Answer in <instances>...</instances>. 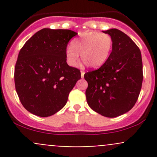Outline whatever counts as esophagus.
<instances>
[{
    "instance_id": "1",
    "label": "esophagus",
    "mask_w": 157,
    "mask_h": 157,
    "mask_svg": "<svg viewBox=\"0 0 157 157\" xmlns=\"http://www.w3.org/2000/svg\"><path fill=\"white\" fill-rule=\"evenodd\" d=\"M80 74H81V77H82V78H83V77H84V74H85V72H84V71H80Z\"/></svg>"
}]
</instances>
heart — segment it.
Instances as JSON below:
<instances>
[{"instance_id":"heart-1","label":"heart","mask_w":157,"mask_h":157,"mask_svg":"<svg viewBox=\"0 0 157 157\" xmlns=\"http://www.w3.org/2000/svg\"><path fill=\"white\" fill-rule=\"evenodd\" d=\"M71 45L66 49V59L70 66L77 65L80 54L82 61L88 67L97 68L109 59L113 48V39L107 33L85 32L74 39Z\"/></svg>"}]
</instances>
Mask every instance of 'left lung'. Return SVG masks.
Masks as SVG:
<instances>
[{
    "instance_id": "1",
    "label": "left lung",
    "mask_w": 157,
    "mask_h": 157,
    "mask_svg": "<svg viewBox=\"0 0 157 157\" xmlns=\"http://www.w3.org/2000/svg\"><path fill=\"white\" fill-rule=\"evenodd\" d=\"M113 39L106 62L84 74L86 101L93 111L108 118L126 113L135 105L143 82L141 53L125 33L117 29L102 31Z\"/></svg>"
}]
</instances>
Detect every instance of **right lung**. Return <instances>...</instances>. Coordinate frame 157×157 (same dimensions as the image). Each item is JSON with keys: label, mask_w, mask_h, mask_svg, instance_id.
Listing matches in <instances>:
<instances>
[{"label": "right lung", "mask_w": 157, "mask_h": 157, "mask_svg": "<svg viewBox=\"0 0 157 157\" xmlns=\"http://www.w3.org/2000/svg\"><path fill=\"white\" fill-rule=\"evenodd\" d=\"M77 33L69 29H42L19 52L14 82L22 105L30 113L48 117L67 103L81 77L80 70L67 64L68 42Z\"/></svg>", "instance_id": "1"}]
</instances>
